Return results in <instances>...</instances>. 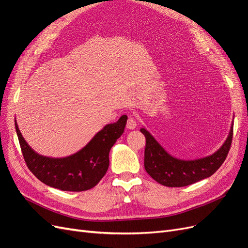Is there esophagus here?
Here are the masks:
<instances>
[{"mask_svg":"<svg viewBox=\"0 0 248 248\" xmlns=\"http://www.w3.org/2000/svg\"><path fill=\"white\" fill-rule=\"evenodd\" d=\"M126 127L128 129H134V128H136V127H137V120L134 119L133 117H129L128 120H127Z\"/></svg>","mask_w":248,"mask_h":248,"instance_id":"obj_1","label":"esophagus"}]
</instances>
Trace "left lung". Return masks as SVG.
<instances>
[{"mask_svg": "<svg viewBox=\"0 0 248 248\" xmlns=\"http://www.w3.org/2000/svg\"><path fill=\"white\" fill-rule=\"evenodd\" d=\"M145 170L156 182L168 187H183L212 176L226 160L232 140V124L229 137L217 151L204 158L181 160L170 156L145 128Z\"/></svg>", "mask_w": 248, "mask_h": 248, "instance_id": "obj_1", "label": "left lung"}]
</instances>
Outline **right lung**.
Returning <instances> with one entry per match:
<instances>
[{
    "instance_id": "1",
    "label": "right lung",
    "mask_w": 248,
    "mask_h": 248,
    "mask_svg": "<svg viewBox=\"0 0 248 248\" xmlns=\"http://www.w3.org/2000/svg\"><path fill=\"white\" fill-rule=\"evenodd\" d=\"M127 116L103 127L80 151L65 158H49L37 154L22 138L16 121L21 153L29 170L41 182L64 191L93 188L106 175L110 148L124 132Z\"/></svg>"
}]
</instances>
